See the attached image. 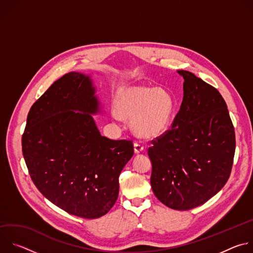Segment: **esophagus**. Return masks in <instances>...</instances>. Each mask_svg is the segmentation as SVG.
Masks as SVG:
<instances>
[{
    "mask_svg": "<svg viewBox=\"0 0 253 253\" xmlns=\"http://www.w3.org/2000/svg\"><path fill=\"white\" fill-rule=\"evenodd\" d=\"M144 150V146L142 145L141 143H139V142H135L134 143V151H135V153H140V152H142Z\"/></svg>",
    "mask_w": 253,
    "mask_h": 253,
    "instance_id": "esophagus-1",
    "label": "esophagus"
}]
</instances>
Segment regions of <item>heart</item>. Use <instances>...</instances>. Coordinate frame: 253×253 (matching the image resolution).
Instances as JSON below:
<instances>
[{"label":"heart","mask_w":253,"mask_h":253,"mask_svg":"<svg viewBox=\"0 0 253 253\" xmlns=\"http://www.w3.org/2000/svg\"><path fill=\"white\" fill-rule=\"evenodd\" d=\"M114 109L120 118L131 121L132 129L139 137L155 138L170 127L176 102L164 89L126 86L116 92Z\"/></svg>","instance_id":"heart-1"}]
</instances>
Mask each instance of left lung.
<instances>
[{"label": "left lung", "mask_w": 253, "mask_h": 253, "mask_svg": "<svg viewBox=\"0 0 253 253\" xmlns=\"http://www.w3.org/2000/svg\"><path fill=\"white\" fill-rule=\"evenodd\" d=\"M171 129L152 140L151 187L164 205L189 210L218 193L230 176L235 133L220 93L189 71Z\"/></svg>", "instance_id": "obj_1"}]
</instances>
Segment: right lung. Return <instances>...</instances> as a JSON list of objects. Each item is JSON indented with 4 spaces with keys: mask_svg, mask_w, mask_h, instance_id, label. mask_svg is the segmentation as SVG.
<instances>
[{
    "mask_svg": "<svg viewBox=\"0 0 253 253\" xmlns=\"http://www.w3.org/2000/svg\"><path fill=\"white\" fill-rule=\"evenodd\" d=\"M95 92L89 76L64 75L33 104L22 136L36 187L59 208L87 219L113 207L119 175L134 154L131 140L100 134L92 116L100 111Z\"/></svg>",
    "mask_w": 253,
    "mask_h": 253,
    "instance_id": "1",
    "label": "right lung"
}]
</instances>
